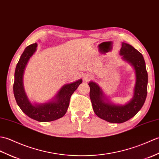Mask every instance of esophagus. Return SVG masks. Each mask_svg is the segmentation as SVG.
Segmentation results:
<instances>
[{"instance_id": "esophagus-1", "label": "esophagus", "mask_w": 159, "mask_h": 159, "mask_svg": "<svg viewBox=\"0 0 159 159\" xmlns=\"http://www.w3.org/2000/svg\"><path fill=\"white\" fill-rule=\"evenodd\" d=\"M92 79H93V75L90 73H85L83 76V80L84 81H85V82H89V81H90Z\"/></svg>"}]
</instances>
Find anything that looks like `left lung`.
<instances>
[{"label": "left lung", "instance_id": "8db88e82", "mask_svg": "<svg viewBox=\"0 0 159 159\" xmlns=\"http://www.w3.org/2000/svg\"><path fill=\"white\" fill-rule=\"evenodd\" d=\"M120 54L124 61L131 65L135 71L136 82L131 100L124 105L109 102L101 88L90 82V98L95 114L100 118L111 123H122L135 116L144 104L147 96L148 73L142 54L132 45L122 43Z\"/></svg>", "mask_w": 159, "mask_h": 159}]
</instances>
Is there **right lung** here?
<instances>
[{
    "label": "right lung",
    "instance_id": "obj_1",
    "mask_svg": "<svg viewBox=\"0 0 159 159\" xmlns=\"http://www.w3.org/2000/svg\"><path fill=\"white\" fill-rule=\"evenodd\" d=\"M37 46L36 43L29 45L17 62L14 76L13 94L17 104L29 117L39 122H51L62 118L66 114L70 97L82 83V80L63 86L56 95L54 100L41 104L31 103L24 89L23 74L28 61L37 50Z\"/></svg>",
    "mask_w": 159,
    "mask_h": 159
}]
</instances>
